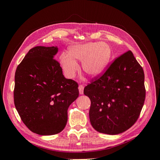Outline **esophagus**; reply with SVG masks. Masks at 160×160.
Instances as JSON below:
<instances>
[{"label":"esophagus","mask_w":160,"mask_h":160,"mask_svg":"<svg viewBox=\"0 0 160 160\" xmlns=\"http://www.w3.org/2000/svg\"><path fill=\"white\" fill-rule=\"evenodd\" d=\"M79 93L81 94V95H82V94H83V89H84V87H83V85H80L79 86Z\"/></svg>","instance_id":"obj_1"}]
</instances>
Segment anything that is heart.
Returning <instances> with one entry per match:
<instances>
[{
  "label": "heart",
  "instance_id": "obj_1",
  "mask_svg": "<svg viewBox=\"0 0 160 160\" xmlns=\"http://www.w3.org/2000/svg\"><path fill=\"white\" fill-rule=\"evenodd\" d=\"M111 55L110 47L105 42H89L72 47L69 55L60 56L61 65L65 75L72 78L79 70L76 61H81L83 71L89 76L99 75L108 64Z\"/></svg>",
  "mask_w": 160,
  "mask_h": 160
}]
</instances>
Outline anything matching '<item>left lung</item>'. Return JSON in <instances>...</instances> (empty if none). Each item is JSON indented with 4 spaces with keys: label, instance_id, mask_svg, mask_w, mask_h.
I'll use <instances>...</instances> for the list:
<instances>
[{
    "label": "left lung",
    "instance_id": "obj_1",
    "mask_svg": "<svg viewBox=\"0 0 160 160\" xmlns=\"http://www.w3.org/2000/svg\"><path fill=\"white\" fill-rule=\"evenodd\" d=\"M91 100L90 122L98 132L117 135L136 122L144 104V72L132 52L113 61L84 88Z\"/></svg>",
    "mask_w": 160,
    "mask_h": 160
}]
</instances>
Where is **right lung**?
<instances>
[{
  "instance_id": "add662e5",
  "label": "right lung",
  "mask_w": 160,
  "mask_h": 160,
  "mask_svg": "<svg viewBox=\"0 0 160 160\" xmlns=\"http://www.w3.org/2000/svg\"><path fill=\"white\" fill-rule=\"evenodd\" d=\"M57 47L30 49L17 67L14 102L22 122L41 135L60 133L67 122V110L78 98V83L66 79L54 59Z\"/></svg>"
}]
</instances>
